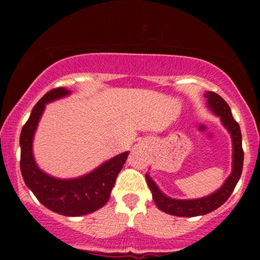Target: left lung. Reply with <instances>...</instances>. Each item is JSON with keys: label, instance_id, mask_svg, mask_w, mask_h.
<instances>
[{"label": "left lung", "instance_id": "obj_1", "mask_svg": "<svg viewBox=\"0 0 260 260\" xmlns=\"http://www.w3.org/2000/svg\"><path fill=\"white\" fill-rule=\"evenodd\" d=\"M207 98L208 107L216 116H219L223 127L231 134L232 139V172L228 180L219 189L211 193L210 196L203 197L198 199H174L165 196L156 186V183L151 180L148 174L145 175V180L151 193H153V201L156 207L162 210L164 213L175 216L192 217L205 215L210 211L215 210L229 199L231 193L234 192L236 184L240 180L243 168V149H242V134L238 123L234 120L230 106L225 100L216 92L207 91L204 94Z\"/></svg>", "mask_w": 260, "mask_h": 260}]
</instances>
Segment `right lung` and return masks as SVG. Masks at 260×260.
Instances as JSON below:
<instances>
[{
    "label": "right lung",
    "mask_w": 260,
    "mask_h": 260,
    "mask_svg": "<svg viewBox=\"0 0 260 260\" xmlns=\"http://www.w3.org/2000/svg\"><path fill=\"white\" fill-rule=\"evenodd\" d=\"M70 94L64 88L52 89L34 106L20 133V172L26 186L44 207L64 216H82L103 208L109 201L128 151L105 161L89 174L71 180H59L39 169L32 155V139L45 106Z\"/></svg>",
    "instance_id": "right-lung-1"
}]
</instances>
